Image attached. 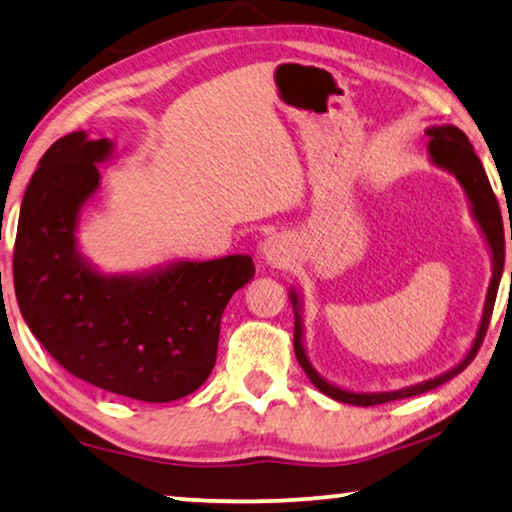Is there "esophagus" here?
<instances>
[{"instance_id":"esophagus-1","label":"esophagus","mask_w":512,"mask_h":512,"mask_svg":"<svg viewBox=\"0 0 512 512\" xmlns=\"http://www.w3.org/2000/svg\"><path fill=\"white\" fill-rule=\"evenodd\" d=\"M258 251H261L263 263L267 267H274V270H283V267H288L295 261V242L286 233H272V236H267Z\"/></svg>"}]
</instances>
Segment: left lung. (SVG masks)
<instances>
[{"label": "left lung", "mask_w": 512, "mask_h": 512, "mask_svg": "<svg viewBox=\"0 0 512 512\" xmlns=\"http://www.w3.org/2000/svg\"><path fill=\"white\" fill-rule=\"evenodd\" d=\"M426 136H429L426 149H429L431 163L442 167V170H447L449 174H454L456 181L460 183V188L465 190V197L469 201V213H472L476 226H479V231L483 233L485 245H488V249H490L492 279H490L488 292H485V304H483L479 329H476L472 347L467 349L463 360H460L458 365L451 367V370L433 376V379L406 385V388H399V390L356 392V390L340 388V385L326 381L324 376L313 367L311 358H308V354H306V345H304V320H301V308H304V301H301V295L295 288H290L288 295H290L292 311H295V356L299 360L301 370L306 372V376L311 379V383L317 390L324 392L326 397H331L335 401H342V404L376 406V404H385V401L415 397V395H422V392L438 388V385L447 383L449 379H454L456 374L463 372L465 367L472 363L476 351H479L481 342L485 338V331H488V322H490V315L494 308V299H497L499 281H501V274H504V261H506L504 220H501L499 201H497V197H494L490 181H488V174H485L479 156L474 154L472 142H469V138L463 131L454 127V124H433V127L426 129ZM510 240H512V229H510ZM510 279H512V274H510Z\"/></svg>", "instance_id": "8db88e82"}]
</instances>
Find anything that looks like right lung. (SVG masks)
<instances>
[{
  "mask_svg": "<svg viewBox=\"0 0 512 512\" xmlns=\"http://www.w3.org/2000/svg\"><path fill=\"white\" fill-rule=\"evenodd\" d=\"M113 140L74 131L40 158L24 192L13 251L22 317L56 363L113 395L165 404L213 372L220 320L254 261H167L142 272H102L79 249V217L99 190Z\"/></svg>",
  "mask_w": 512,
  "mask_h": 512,
  "instance_id": "add662e5",
  "label": "right lung"
}]
</instances>
